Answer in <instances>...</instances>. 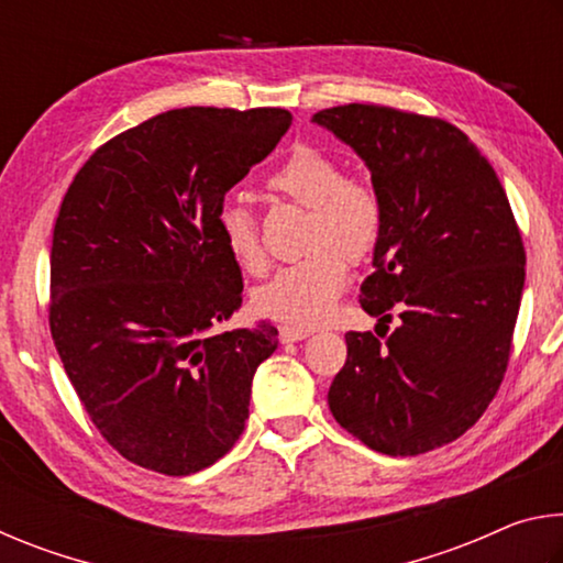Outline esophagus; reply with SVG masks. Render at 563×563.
Masks as SVG:
<instances>
[{"instance_id":"34e87169","label":"esophagus","mask_w":563,"mask_h":563,"mask_svg":"<svg viewBox=\"0 0 563 563\" xmlns=\"http://www.w3.org/2000/svg\"><path fill=\"white\" fill-rule=\"evenodd\" d=\"M278 332H280V342H283V345H288V342H300V340H305V338H310L312 330H308V328H295V325H280Z\"/></svg>"}]
</instances>
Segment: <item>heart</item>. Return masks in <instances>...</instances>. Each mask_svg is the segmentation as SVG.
Returning <instances> with one entry per match:
<instances>
[{
  "label": "heart",
  "mask_w": 563,
  "mask_h": 563,
  "mask_svg": "<svg viewBox=\"0 0 563 563\" xmlns=\"http://www.w3.org/2000/svg\"><path fill=\"white\" fill-rule=\"evenodd\" d=\"M265 188L285 203L305 208L302 251L253 295L258 312L295 328H316L330 318L345 290L347 261L362 263L375 253L385 233V201L365 176H342V166L325 151L300 144L265 178ZM218 235L238 268L261 275L268 255L258 218L251 208L225 201L218 211Z\"/></svg>",
  "instance_id": "obj_1"
}]
</instances>
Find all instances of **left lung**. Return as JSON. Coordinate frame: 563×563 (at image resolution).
<instances>
[{
	"instance_id": "1",
	"label": "left lung",
	"mask_w": 563,
	"mask_h": 563,
	"mask_svg": "<svg viewBox=\"0 0 563 563\" xmlns=\"http://www.w3.org/2000/svg\"><path fill=\"white\" fill-rule=\"evenodd\" d=\"M312 121L357 151L385 201L360 288L377 335H345L330 412L369 450L424 454L470 430L507 373L527 263L519 225L492 164L450 121L377 103Z\"/></svg>"
}]
</instances>
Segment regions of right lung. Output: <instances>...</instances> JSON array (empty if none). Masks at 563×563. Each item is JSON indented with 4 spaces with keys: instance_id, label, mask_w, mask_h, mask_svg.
<instances>
[{
    "instance_id": "obj_1",
    "label": "right lung",
    "mask_w": 563,
    "mask_h": 563,
    "mask_svg": "<svg viewBox=\"0 0 563 563\" xmlns=\"http://www.w3.org/2000/svg\"><path fill=\"white\" fill-rule=\"evenodd\" d=\"M290 121L285 109L158 113L93 151L66 190L52 340L93 427L144 470L201 472L245 430L278 330L211 332L243 302L216 218Z\"/></svg>"
}]
</instances>
